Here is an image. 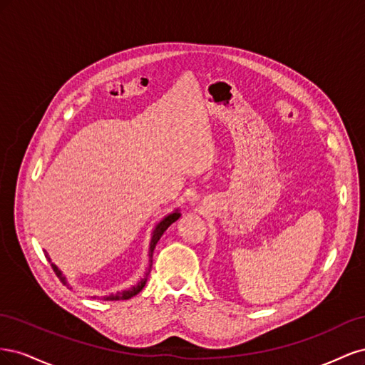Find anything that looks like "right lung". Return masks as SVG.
<instances>
[{
  "label": "right lung",
  "instance_id": "1",
  "mask_svg": "<svg viewBox=\"0 0 365 365\" xmlns=\"http://www.w3.org/2000/svg\"><path fill=\"white\" fill-rule=\"evenodd\" d=\"M180 216H181V213L178 212V210H175L173 213H170V215H168L165 216L161 222L155 227V230H153V233H152V237H150V247H149V262L152 263V254H153V250H155V245L158 244V240H160V237L163 236V233L165 230H168L175 220H178L180 219ZM46 257L48 259V262H51L50 260V257H48V254L46 252ZM149 263V271H150V267L152 264ZM51 268H53V271L56 272V275L58 277L61 279V282L63 283V284H67L68 286V283H67V280H65V277L62 275V272L58 269V267L54 263H51ZM149 271H148V274H149ZM148 274H146V277L145 279H141L135 286H130L129 289H125V291H120V292H117V294H111V295H106V297H103V300H106V302H117V300H129V298H132L134 295H137L143 288H145V284H146V282H148Z\"/></svg>",
  "mask_w": 365,
  "mask_h": 365
}]
</instances>
